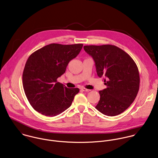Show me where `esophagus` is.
Instances as JSON below:
<instances>
[{
    "instance_id": "1",
    "label": "esophagus",
    "mask_w": 158,
    "mask_h": 158,
    "mask_svg": "<svg viewBox=\"0 0 158 158\" xmlns=\"http://www.w3.org/2000/svg\"><path fill=\"white\" fill-rule=\"evenodd\" d=\"M82 90L84 91V92H88L90 91V90H89V89H85V88H82Z\"/></svg>"
}]
</instances>
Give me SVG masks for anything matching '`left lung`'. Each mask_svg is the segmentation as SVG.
Masks as SVG:
<instances>
[{"label": "left lung", "mask_w": 158, "mask_h": 158, "mask_svg": "<svg viewBox=\"0 0 158 158\" xmlns=\"http://www.w3.org/2000/svg\"><path fill=\"white\" fill-rule=\"evenodd\" d=\"M84 49L94 59L97 74L105 77L107 86L99 91L100 100L95 108L107 116L122 114L133 102L139 90L136 64L126 52L114 45L84 46Z\"/></svg>", "instance_id": "left-lung-1"}]
</instances>
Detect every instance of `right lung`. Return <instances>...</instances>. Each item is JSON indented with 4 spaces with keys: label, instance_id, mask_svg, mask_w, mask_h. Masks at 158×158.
I'll list each match as a JSON object with an SVG mask.
<instances>
[{
    "label": "right lung",
    "instance_id": "1",
    "mask_svg": "<svg viewBox=\"0 0 158 158\" xmlns=\"http://www.w3.org/2000/svg\"><path fill=\"white\" fill-rule=\"evenodd\" d=\"M82 44L52 43L29 56L23 74L25 94L32 107L45 116L54 117L69 108L78 88L68 89L57 79L68 63L81 52Z\"/></svg>",
    "mask_w": 158,
    "mask_h": 158
}]
</instances>
